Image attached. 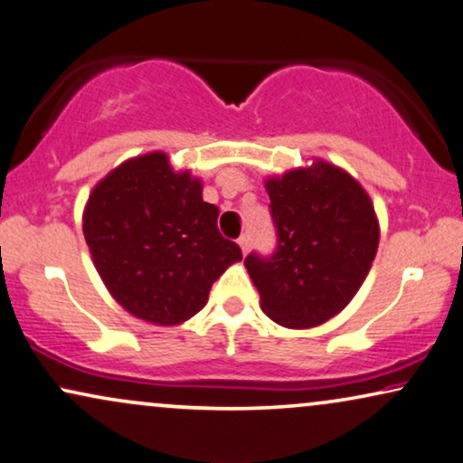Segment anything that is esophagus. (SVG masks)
Returning <instances> with one entry per match:
<instances>
[{
	"label": "esophagus",
	"mask_w": 463,
	"mask_h": 463,
	"mask_svg": "<svg viewBox=\"0 0 463 463\" xmlns=\"http://www.w3.org/2000/svg\"><path fill=\"white\" fill-rule=\"evenodd\" d=\"M237 243H239V248H241L243 254H248L250 248H251V235H250V232H243V235L237 239Z\"/></svg>",
	"instance_id": "1"
}]
</instances>
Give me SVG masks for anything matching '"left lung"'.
Listing matches in <instances>:
<instances>
[{
    "label": "left lung",
    "instance_id": "1",
    "mask_svg": "<svg viewBox=\"0 0 463 463\" xmlns=\"http://www.w3.org/2000/svg\"><path fill=\"white\" fill-rule=\"evenodd\" d=\"M277 248L245 267L262 311L286 328H313L343 311L364 283L379 248L371 196L349 174L316 160L267 180Z\"/></svg>",
    "mask_w": 463,
    "mask_h": 463
}]
</instances>
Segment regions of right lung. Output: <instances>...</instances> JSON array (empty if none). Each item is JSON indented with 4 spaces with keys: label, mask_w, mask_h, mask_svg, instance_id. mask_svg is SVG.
<instances>
[{
    "label": "right lung",
    "mask_w": 463,
    "mask_h": 463,
    "mask_svg": "<svg viewBox=\"0 0 463 463\" xmlns=\"http://www.w3.org/2000/svg\"><path fill=\"white\" fill-rule=\"evenodd\" d=\"M167 154L122 163L92 190L84 239L109 294L135 317L175 326L199 313L213 281L241 260L218 231L220 209Z\"/></svg>",
    "instance_id": "add662e5"
}]
</instances>
